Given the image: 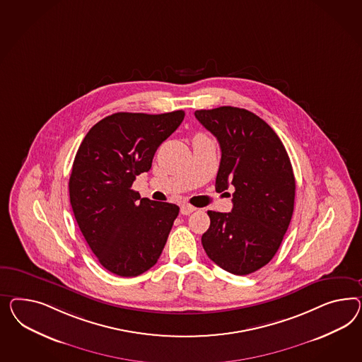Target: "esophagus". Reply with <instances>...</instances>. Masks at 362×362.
<instances>
[{"label":"esophagus","mask_w":362,"mask_h":362,"mask_svg":"<svg viewBox=\"0 0 362 362\" xmlns=\"http://www.w3.org/2000/svg\"><path fill=\"white\" fill-rule=\"evenodd\" d=\"M194 211H196L195 206H191V204H182L180 206V214L182 215H189V214H192Z\"/></svg>","instance_id":"esophagus-1"}]
</instances>
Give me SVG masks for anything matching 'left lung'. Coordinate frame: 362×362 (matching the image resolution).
Masks as SVG:
<instances>
[{"label": "left lung", "mask_w": 362, "mask_h": 362, "mask_svg": "<svg viewBox=\"0 0 362 362\" xmlns=\"http://www.w3.org/2000/svg\"><path fill=\"white\" fill-rule=\"evenodd\" d=\"M195 117L221 148L216 191L235 189L232 212L208 211L211 225L202 244L226 272L255 273L273 259L293 217L295 177L290 158L273 129L246 109H202Z\"/></svg>", "instance_id": "obj_1"}]
</instances>
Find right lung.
<instances>
[{
	"label": "right lung",
	"mask_w": 362,
	"mask_h": 362,
	"mask_svg": "<svg viewBox=\"0 0 362 362\" xmlns=\"http://www.w3.org/2000/svg\"><path fill=\"white\" fill-rule=\"evenodd\" d=\"M185 118L119 112L90 127L69 176V202L98 262L119 276H137L156 264L179 206L153 202L132 189L147 173L159 145Z\"/></svg>",
	"instance_id": "add662e5"
}]
</instances>
